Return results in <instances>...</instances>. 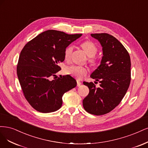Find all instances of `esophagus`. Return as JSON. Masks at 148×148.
<instances>
[{
  "label": "esophagus",
  "mask_w": 148,
  "mask_h": 148,
  "mask_svg": "<svg viewBox=\"0 0 148 148\" xmlns=\"http://www.w3.org/2000/svg\"><path fill=\"white\" fill-rule=\"evenodd\" d=\"M81 84H82V83H81V82L79 80H77V87H80V85H81Z\"/></svg>",
  "instance_id": "1"
}]
</instances>
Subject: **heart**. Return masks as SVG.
<instances>
[{"label":"heart","instance_id":"heart-1","mask_svg":"<svg viewBox=\"0 0 148 148\" xmlns=\"http://www.w3.org/2000/svg\"><path fill=\"white\" fill-rule=\"evenodd\" d=\"M80 46L85 52V53L90 57L95 56L98 50L97 46L91 41H85L81 44ZM73 49L74 47L73 45H69L66 47L64 50V58L66 60H68L70 58L73 53ZM90 61L92 64H94L96 62L94 60H90ZM65 72L67 74L73 75L78 79H81L87 75L88 73V69L84 66L71 65L66 68Z\"/></svg>","mask_w":148,"mask_h":148}]
</instances>
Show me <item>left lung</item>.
<instances>
[{
	"label": "left lung",
	"mask_w": 148,
	"mask_h": 148,
	"mask_svg": "<svg viewBox=\"0 0 148 148\" xmlns=\"http://www.w3.org/2000/svg\"><path fill=\"white\" fill-rule=\"evenodd\" d=\"M91 36L103 48L101 63L90 75L100 84L97 87L93 82H84L89 93L82 103L87 112L99 116L111 111L124 97L130 83L131 62L127 50L114 36L106 33Z\"/></svg>",
	"instance_id": "8db88e82"
}]
</instances>
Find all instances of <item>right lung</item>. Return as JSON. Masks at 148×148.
I'll return each mask as SVG.
<instances>
[{
  "label": "right lung",
  "mask_w": 148,
  "mask_h": 148,
  "mask_svg": "<svg viewBox=\"0 0 148 148\" xmlns=\"http://www.w3.org/2000/svg\"><path fill=\"white\" fill-rule=\"evenodd\" d=\"M81 36L48 30L27 42L21 50L18 77L25 97L36 111L48 113L58 110L63 94L77 85L70 75L57 77L56 73L61 70L58 64L64 60L66 47Z\"/></svg>",
  "instance_id": "right-lung-1"
}]
</instances>
